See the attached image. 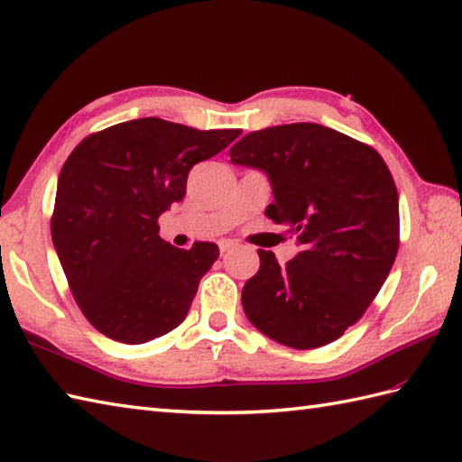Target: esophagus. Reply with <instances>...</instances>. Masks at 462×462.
<instances>
[{
  "label": "esophagus",
  "mask_w": 462,
  "mask_h": 462,
  "mask_svg": "<svg viewBox=\"0 0 462 462\" xmlns=\"http://www.w3.org/2000/svg\"><path fill=\"white\" fill-rule=\"evenodd\" d=\"M218 248H220V254L224 256L226 252H230V250L236 248V244H234L232 240H220V242H218Z\"/></svg>",
  "instance_id": "esophagus-1"
}]
</instances>
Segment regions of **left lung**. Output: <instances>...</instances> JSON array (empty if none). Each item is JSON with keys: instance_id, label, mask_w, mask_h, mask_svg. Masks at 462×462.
<instances>
[{"instance_id": "obj_1", "label": "left lung", "mask_w": 462, "mask_h": 462, "mask_svg": "<svg viewBox=\"0 0 462 462\" xmlns=\"http://www.w3.org/2000/svg\"><path fill=\"white\" fill-rule=\"evenodd\" d=\"M230 162L268 176L266 216L301 246L286 266L258 250L260 270L242 290L246 318L293 349L339 339L375 300L399 250V196L385 161L347 134L293 123L242 136Z\"/></svg>"}]
</instances>
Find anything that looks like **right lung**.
Instances as JSON below:
<instances>
[{"label":"right lung","mask_w":462,"mask_h":462,"mask_svg":"<svg viewBox=\"0 0 462 462\" xmlns=\"http://www.w3.org/2000/svg\"><path fill=\"white\" fill-rule=\"evenodd\" d=\"M240 133L146 116L87 136L69 154L51 238L77 306L103 336L136 346L184 321L220 252L212 242L171 246L159 216L184 199L192 166Z\"/></svg>","instance_id":"add662e5"}]
</instances>
